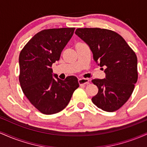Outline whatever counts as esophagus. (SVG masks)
Masks as SVG:
<instances>
[{"mask_svg":"<svg viewBox=\"0 0 147 147\" xmlns=\"http://www.w3.org/2000/svg\"><path fill=\"white\" fill-rule=\"evenodd\" d=\"M79 85H86V84H89V79H86V78H80L78 80Z\"/></svg>","mask_w":147,"mask_h":147,"instance_id":"esophagus-1","label":"esophagus"}]
</instances>
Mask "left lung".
Returning a JSON list of instances; mask_svg holds the SVG:
<instances>
[{
	"label": "left lung",
	"mask_w": 147,
	"mask_h": 147,
	"mask_svg": "<svg viewBox=\"0 0 147 147\" xmlns=\"http://www.w3.org/2000/svg\"><path fill=\"white\" fill-rule=\"evenodd\" d=\"M75 34L89 45L96 63L106 68L105 79L92 80L99 89L92 102L107 112L118 110L131 97L138 81L136 53L119 34L112 30L78 28Z\"/></svg>",
	"instance_id": "obj_1"
}]
</instances>
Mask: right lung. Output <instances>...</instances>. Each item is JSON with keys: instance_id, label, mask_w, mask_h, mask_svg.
<instances>
[{"instance_id": "add662e5", "label": "right lung", "mask_w": 147, "mask_h": 147, "mask_svg": "<svg viewBox=\"0 0 147 147\" xmlns=\"http://www.w3.org/2000/svg\"><path fill=\"white\" fill-rule=\"evenodd\" d=\"M75 28L41 30L22 49L19 55V82L25 97L41 113H57L66 107L79 87L78 79L68 76L52 77V63L73 35Z\"/></svg>"}]
</instances>
